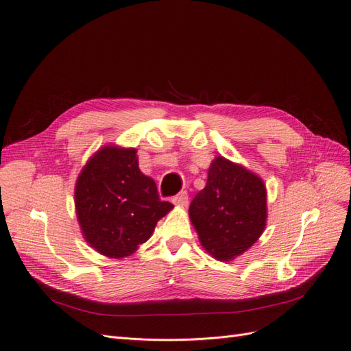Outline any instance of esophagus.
<instances>
[{
  "instance_id": "esophagus-1",
  "label": "esophagus",
  "mask_w": 351,
  "mask_h": 351,
  "mask_svg": "<svg viewBox=\"0 0 351 351\" xmlns=\"http://www.w3.org/2000/svg\"><path fill=\"white\" fill-rule=\"evenodd\" d=\"M171 202H173L176 206H181V207L187 206V203H189V194H187V191L178 193L177 195H174Z\"/></svg>"
}]
</instances>
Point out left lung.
I'll return each mask as SVG.
<instances>
[{
  "label": "left lung",
  "mask_w": 351,
  "mask_h": 351,
  "mask_svg": "<svg viewBox=\"0 0 351 351\" xmlns=\"http://www.w3.org/2000/svg\"><path fill=\"white\" fill-rule=\"evenodd\" d=\"M189 215L204 250L217 261H232L254 245L266 226V187L255 173L219 156Z\"/></svg>",
  "instance_id": "1"
}]
</instances>
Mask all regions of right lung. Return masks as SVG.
Listing matches in <instances>:
<instances>
[{"label": "right lung", "instance_id": "1", "mask_svg": "<svg viewBox=\"0 0 351 351\" xmlns=\"http://www.w3.org/2000/svg\"><path fill=\"white\" fill-rule=\"evenodd\" d=\"M75 206L86 242L114 259L132 255L174 207L160 199L154 180L139 170L136 149L117 145L97 149L83 167Z\"/></svg>", "mask_w": 351, "mask_h": 351}]
</instances>
